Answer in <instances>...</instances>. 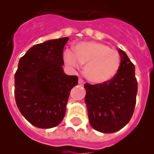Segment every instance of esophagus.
Segmentation results:
<instances>
[{
	"mask_svg": "<svg viewBox=\"0 0 154 154\" xmlns=\"http://www.w3.org/2000/svg\"><path fill=\"white\" fill-rule=\"evenodd\" d=\"M78 84H79L80 85H84V81H83L82 78H79V80H78Z\"/></svg>",
	"mask_w": 154,
	"mask_h": 154,
	"instance_id": "34e87169",
	"label": "esophagus"
}]
</instances>
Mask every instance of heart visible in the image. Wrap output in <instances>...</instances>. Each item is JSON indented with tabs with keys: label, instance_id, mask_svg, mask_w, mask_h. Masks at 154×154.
I'll return each mask as SVG.
<instances>
[{
	"label": "heart",
	"instance_id": "obj_1",
	"mask_svg": "<svg viewBox=\"0 0 154 154\" xmlns=\"http://www.w3.org/2000/svg\"><path fill=\"white\" fill-rule=\"evenodd\" d=\"M65 60L72 67L85 64V77L94 84L109 82L117 75L121 66V57L117 50L95 42L77 44L73 47V52H65Z\"/></svg>",
	"mask_w": 154,
	"mask_h": 154
}]
</instances>
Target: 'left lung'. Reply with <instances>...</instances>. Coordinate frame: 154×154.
Segmentation results:
<instances>
[{
	"instance_id": "obj_1",
	"label": "left lung",
	"mask_w": 154,
	"mask_h": 154,
	"mask_svg": "<svg viewBox=\"0 0 154 154\" xmlns=\"http://www.w3.org/2000/svg\"><path fill=\"white\" fill-rule=\"evenodd\" d=\"M121 66L112 80L103 84H85L89 123L104 134L118 131L131 119L136 105L137 82L134 65L119 49Z\"/></svg>"
}]
</instances>
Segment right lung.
Listing matches in <instances>:
<instances>
[{
	"mask_svg": "<svg viewBox=\"0 0 154 154\" xmlns=\"http://www.w3.org/2000/svg\"><path fill=\"white\" fill-rule=\"evenodd\" d=\"M68 37L49 40L30 48L18 63L14 95L18 109L34 126L49 129L60 124L77 76H68L62 65Z\"/></svg>",
	"mask_w": 154,
	"mask_h": 154,
	"instance_id": "add662e5",
	"label": "right lung"
}]
</instances>
